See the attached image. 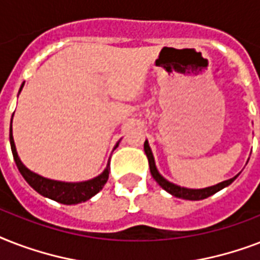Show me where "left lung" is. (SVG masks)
<instances>
[{"label":"left lung","mask_w":260,"mask_h":260,"mask_svg":"<svg viewBox=\"0 0 260 260\" xmlns=\"http://www.w3.org/2000/svg\"><path fill=\"white\" fill-rule=\"evenodd\" d=\"M144 151H146L147 158H148V163H150V171L152 174V177L159 185L162 186L163 189L169 191L170 194H173L174 197L183 198V200H191V201H198V200H204V198H208L210 196H213L214 193H217L221 189L230 186L232 182L238 178V175L231 179H226L224 182H220L217 185L209 186V187H205V189H187V187H181V186L174 185L171 182H169L166 178H163L159 171L156 170V166H155L154 155H152V151H151L150 146H148V142H144Z\"/></svg>","instance_id":"1"}]
</instances>
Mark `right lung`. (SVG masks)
I'll list each match as a JSON object with an SVG mask.
<instances>
[{
	"instance_id": "add662e5",
	"label": "right lung",
	"mask_w": 260,
	"mask_h": 260,
	"mask_svg": "<svg viewBox=\"0 0 260 260\" xmlns=\"http://www.w3.org/2000/svg\"><path fill=\"white\" fill-rule=\"evenodd\" d=\"M21 89H20V91H21ZM9 139L14 162L17 165L18 171L21 173L24 179L39 194H42L47 198H51V200H54L56 202H60V204H64V205H75V204H79V202L87 201L104 187L108 178H109V163H108L104 173L100 174L98 177L93 178V179H89V181L85 182H74L73 183V182H60L44 178L42 175H39V174L34 173V171H30L29 169H26L20 160L17 151H16V146H14L13 135H12V124H10Z\"/></svg>"
}]
</instances>
